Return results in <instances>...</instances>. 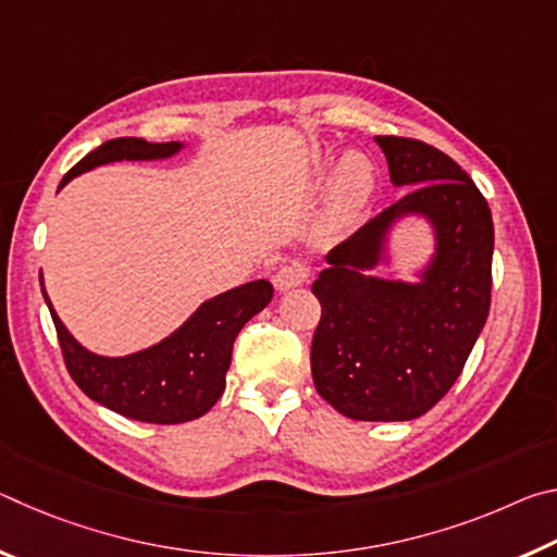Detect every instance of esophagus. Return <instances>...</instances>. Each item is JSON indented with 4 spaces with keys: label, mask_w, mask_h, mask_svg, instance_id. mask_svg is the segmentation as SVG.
<instances>
[{
    "label": "esophagus",
    "mask_w": 557,
    "mask_h": 557,
    "mask_svg": "<svg viewBox=\"0 0 557 557\" xmlns=\"http://www.w3.org/2000/svg\"><path fill=\"white\" fill-rule=\"evenodd\" d=\"M272 282H275V287H277L280 292L295 289V287L305 285V282H307V268H301V265H285V268H280L275 280H272Z\"/></svg>",
    "instance_id": "34e87169"
}]
</instances>
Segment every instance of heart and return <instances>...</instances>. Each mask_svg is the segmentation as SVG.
Here are the masks:
<instances>
[{
  "label": "heart",
  "instance_id": "1",
  "mask_svg": "<svg viewBox=\"0 0 557 557\" xmlns=\"http://www.w3.org/2000/svg\"><path fill=\"white\" fill-rule=\"evenodd\" d=\"M326 166L317 169V176H324ZM375 188V166L363 152L342 154L336 162L332 186H329L326 219L329 223H346L369 203Z\"/></svg>",
  "mask_w": 557,
  "mask_h": 557
}]
</instances>
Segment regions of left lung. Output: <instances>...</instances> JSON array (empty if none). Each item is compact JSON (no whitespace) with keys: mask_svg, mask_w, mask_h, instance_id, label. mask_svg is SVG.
<instances>
[{"mask_svg":"<svg viewBox=\"0 0 557 557\" xmlns=\"http://www.w3.org/2000/svg\"><path fill=\"white\" fill-rule=\"evenodd\" d=\"M391 184L412 188L326 252L312 282L322 319L312 342L317 393L351 420H414L455 385L492 305L494 221L455 159L418 139L375 137ZM429 223L433 252L412 281L379 278L392 233Z\"/></svg>","mask_w":557,"mask_h":557,"instance_id":"obj_1","label":"left lung"}]
</instances>
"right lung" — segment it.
Segmentation results:
<instances>
[{"instance_id":"1","label":"right lung","mask_w":557,"mask_h":557,"mask_svg":"<svg viewBox=\"0 0 557 557\" xmlns=\"http://www.w3.org/2000/svg\"><path fill=\"white\" fill-rule=\"evenodd\" d=\"M186 143H147L143 137H117L102 143L61 178V188L75 176L96 166L115 162H162L184 152ZM41 292L59 332L65 369L90 400L106 405L129 420L176 425L209 412L225 391L231 369L233 342L248 319L270 305L272 285L268 280L245 282L223 295H215L199 309L147 348L127 356H102L75 338L55 314L44 277Z\"/></svg>"}]
</instances>
